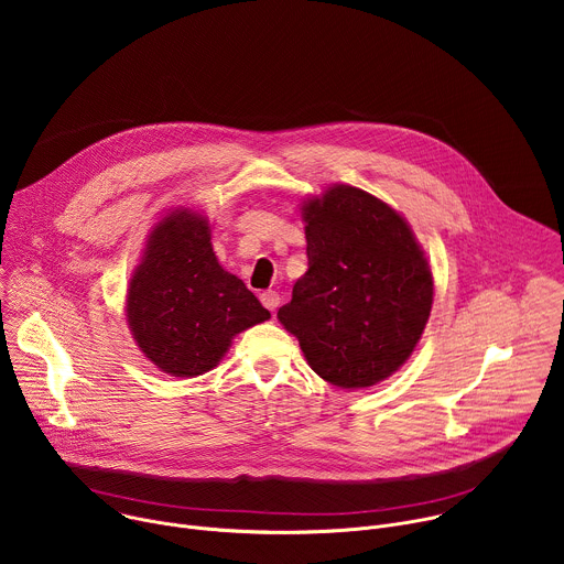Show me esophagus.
Wrapping results in <instances>:
<instances>
[{"instance_id":"34e87169","label":"esophagus","mask_w":564,"mask_h":564,"mask_svg":"<svg viewBox=\"0 0 564 564\" xmlns=\"http://www.w3.org/2000/svg\"><path fill=\"white\" fill-rule=\"evenodd\" d=\"M261 303L268 307V310H276L279 305H281V296H279V292H274V290H265L263 294H261Z\"/></svg>"}]
</instances>
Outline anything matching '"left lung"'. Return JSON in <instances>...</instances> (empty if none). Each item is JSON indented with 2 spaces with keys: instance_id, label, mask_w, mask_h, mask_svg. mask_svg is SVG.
I'll return each instance as SVG.
<instances>
[{
  "instance_id": "8db88e82",
  "label": "left lung",
  "mask_w": 564,
  "mask_h": 564,
  "mask_svg": "<svg viewBox=\"0 0 564 564\" xmlns=\"http://www.w3.org/2000/svg\"><path fill=\"white\" fill-rule=\"evenodd\" d=\"M307 272L279 321L310 368L368 388L413 355L431 316L433 274L409 223L372 194L335 185L303 203Z\"/></svg>"
}]
</instances>
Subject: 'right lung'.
Instances as JSON below:
<instances>
[{
  "instance_id": "1",
  "label": "right lung",
  "mask_w": 564,
  "mask_h": 564,
  "mask_svg": "<svg viewBox=\"0 0 564 564\" xmlns=\"http://www.w3.org/2000/svg\"><path fill=\"white\" fill-rule=\"evenodd\" d=\"M209 223L174 209L155 223L127 292V321L144 357L174 377L212 370L231 339L270 318L212 250Z\"/></svg>"
}]
</instances>
